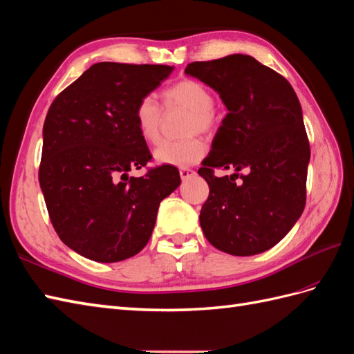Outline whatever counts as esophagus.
<instances>
[{
	"label": "esophagus",
	"mask_w": 354,
	"mask_h": 354,
	"mask_svg": "<svg viewBox=\"0 0 354 354\" xmlns=\"http://www.w3.org/2000/svg\"><path fill=\"white\" fill-rule=\"evenodd\" d=\"M195 176V171L191 169V168H180V177H182V180H186L189 177Z\"/></svg>",
	"instance_id": "34e87169"
}]
</instances>
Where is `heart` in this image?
I'll return each mask as SVG.
<instances>
[{
	"label": "heart",
	"instance_id": "heart-1",
	"mask_svg": "<svg viewBox=\"0 0 354 354\" xmlns=\"http://www.w3.org/2000/svg\"><path fill=\"white\" fill-rule=\"evenodd\" d=\"M163 105L169 108H185L189 111L186 133H210L218 124L212 91L200 81L182 80L162 91ZM136 131L145 142L158 144L160 140L162 109L151 96H144L133 111ZM207 151V142L200 135H191L185 140L167 141L154 150V160L159 165L186 168L200 162Z\"/></svg>",
	"mask_w": 354,
	"mask_h": 354
}]
</instances>
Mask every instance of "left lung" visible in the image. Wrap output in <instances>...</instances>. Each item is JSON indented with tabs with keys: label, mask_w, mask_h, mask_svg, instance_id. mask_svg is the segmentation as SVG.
Instances as JSON below:
<instances>
[{
	"label": "left lung",
	"mask_w": 354,
	"mask_h": 354,
	"mask_svg": "<svg viewBox=\"0 0 354 354\" xmlns=\"http://www.w3.org/2000/svg\"><path fill=\"white\" fill-rule=\"evenodd\" d=\"M191 75L218 91L222 120L198 174L209 183L200 223L219 251L248 257L273 248L304 213L311 158L300 102L290 82L254 57L232 54L187 64ZM214 167L246 170L216 178Z\"/></svg>",
	"instance_id": "8db88e82"
}]
</instances>
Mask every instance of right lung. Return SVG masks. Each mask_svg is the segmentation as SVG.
<instances>
[{
  "instance_id": "add662e5",
  "label": "right lung",
  "mask_w": 354,
  "mask_h": 354,
  "mask_svg": "<svg viewBox=\"0 0 354 354\" xmlns=\"http://www.w3.org/2000/svg\"><path fill=\"white\" fill-rule=\"evenodd\" d=\"M171 66L93 64L58 94L43 124L39 182L62 242L99 263H117L147 245L159 204L178 187L176 167L150 168L136 131V103L158 88Z\"/></svg>"
}]
</instances>
